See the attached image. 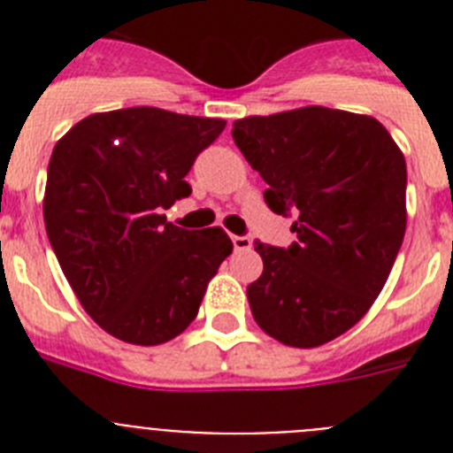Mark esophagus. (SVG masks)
<instances>
[{
  "instance_id": "obj_1",
  "label": "esophagus",
  "mask_w": 453,
  "mask_h": 453,
  "mask_svg": "<svg viewBox=\"0 0 453 453\" xmlns=\"http://www.w3.org/2000/svg\"><path fill=\"white\" fill-rule=\"evenodd\" d=\"M234 247H235V251H247V250H251V240L247 238V235H234Z\"/></svg>"
}]
</instances>
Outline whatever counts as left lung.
Segmentation results:
<instances>
[{
	"label": "left lung",
	"mask_w": 453,
	"mask_h": 453,
	"mask_svg": "<svg viewBox=\"0 0 453 453\" xmlns=\"http://www.w3.org/2000/svg\"><path fill=\"white\" fill-rule=\"evenodd\" d=\"M265 202L297 215V242H256L263 274L247 286L256 324L288 347L311 349L349 331L386 286L406 234V161L372 115L303 106L235 119Z\"/></svg>",
	"instance_id": "obj_1"
}]
</instances>
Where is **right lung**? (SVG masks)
<instances>
[{
    "instance_id": "right-lung-1",
    "label": "right lung",
    "mask_w": 453,
    "mask_h": 453,
    "mask_svg": "<svg viewBox=\"0 0 453 453\" xmlns=\"http://www.w3.org/2000/svg\"><path fill=\"white\" fill-rule=\"evenodd\" d=\"M224 127L119 108L83 118L51 151L47 238L83 311L122 342L151 347L183 334L234 251L219 226L188 231L163 215L190 195L186 174Z\"/></svg>"
}]
</instances>
